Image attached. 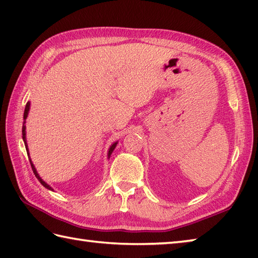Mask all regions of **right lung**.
<instances>
[{
	"instance_id": "add662e5",
	"label": "right lung",
	"mask_w": 258,
	"mask_h": 258,
	"mask_svg": "<svg viewBox=\"0 0 258 258\" xmlns=\"http://www.w3.org/2000/svg\"><path fill=\"white\" fill-rule=\"evenodd\" d=\"M29 111H30V102H27L26 103V106H25V109H24V123H23V127H22V135H23V141H24V144H25V147H26V152H27V155L30 156V154H29V150H27V143H26V132H25V128H26V126H25V119H26V117H27V114H29ZM116 144H117V142H115V143L109 147V150H108V153H107V156L109 157L111 156V154L113 153V151H114V149L115 147H116ZM29 160H30V163H31V166H32V169H33V173H34V175L36 176V178L40 180V183L44 186V187H46L47 189H51V190H53V188L51 187L50 185L48 184H46L44 180H43L41 177H40V175L37 174V172H36V169H35V166L33 165V163H32V161H31V158L29 157Z\"/></svg>"
}]
</instances>
